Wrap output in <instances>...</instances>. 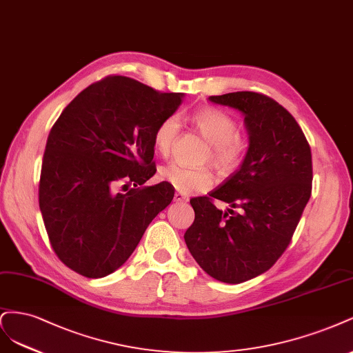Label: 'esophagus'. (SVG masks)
I'll return each mask as SVG.
<instances>
[{
    "label": "esophagus",
    "mask_w": 353,
    "mask_h": 353,
    "mask_svg": "<svg viewBox=\"0 0 353 353\" xmlns=\"http://www.w3.org/2000/svg\"><path fill=\"white\" fill-rule=\"evenodd\" d=\"M174 201H176V202H188L189 198L185 195V193L176 192V193H174Z\"/></svg>",
    "instance_id": "obj_1"
}]
</instances>
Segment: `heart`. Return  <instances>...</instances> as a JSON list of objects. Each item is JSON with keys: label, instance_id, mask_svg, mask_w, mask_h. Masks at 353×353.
<instances>
[{"label": "heart", "instance_id": "obj_1", "mask_svg": "<svg viewBox=\"0 0 353 353\" xmlns=\"http://www.w3.org/2000/svg\"><path fill=\"white\" fill-rule=\"evenodd\" d=\"M192 123L196 130L211 143L208 160L221 172H229L237 165L245 151V143L239 136V124L229 112L203 107L192 114ZM180 132L177 114L164 117L154 132V145L160 154H168ZM160 179L172 185L176 190L190 193L207 190L214 183V176L207 167L192 168L180 163H168L160 168Z\"/></svg>", "mask_w": 353, "mask_h": 353}]
</instances>
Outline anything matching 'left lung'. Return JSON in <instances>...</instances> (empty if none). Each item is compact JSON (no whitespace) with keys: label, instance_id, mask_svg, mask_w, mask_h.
Listing matches in <instances>:
<instances>
[{"label":"left lung","instance_id":"left-lung-1","mask_svg":"<svg viewBox=\"0 0 353 353\" xmlns=\"http://www.w3.org/2000/svg\"><path fill=\"white\" fill-rule=\"evenodd\" d=\"M208 99L242 112L249 146L220 188L190 199L195 221L185 242L207 274L237 284L270 270L289 246L311 196V148L294 117L267 95L243 90ZM215 199L231 208L219 210Z\"/></svg>","mask_w":353,"mask_h":353}]
</instances>
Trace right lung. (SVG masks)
Masks as SVG:
<instances>
[{
	"label": "right lung",
	"mask_w": 353,
	"mask_h": 353,
	"mask_svg": "<svg viewBox=\"0 0 353 353\" xmlns=\"http://www.w3.org/2000/svg\"><path fill=\"white\" fill-rule=\"evenodd\" d=\"M181 98L108 76L83 89L54 123L42 160L39 208L54 252L79 274L99 279L120 268L173 201L174 188L167 181L143 183L157 172L154 132ZM120 183L135 188L120 194Z\"/></svg>",
	"instance_id": "1"
}]
</instances>
